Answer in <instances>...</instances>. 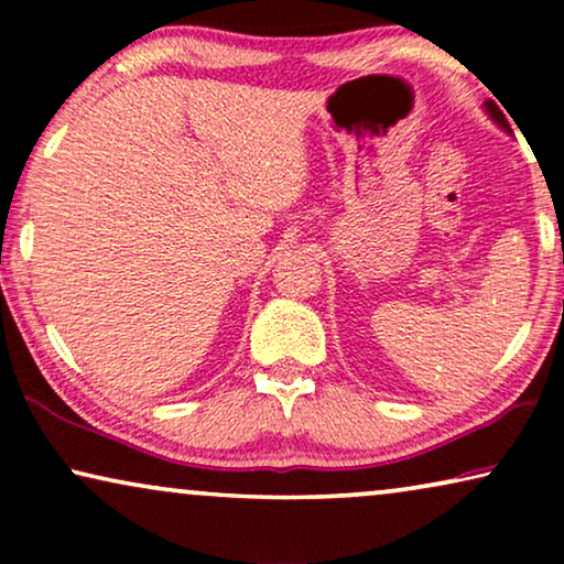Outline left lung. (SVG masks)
<instances>
[{"label": "left lung", "mask_w": 564, "mask_h": 564, "mask_svg": "<svg viewBox=\"0 0 564 564\" xmlns=\"http://www.w3.org/2000/svg\"><path fill=\"white\" fill-rule=\"evenodd\" d=\"M485 110H488V115H490V118H492V120H496V122H498V126L506 130V133H513V130H511V126H508L506 115H503V112H500V107H498L496 102H492V99H488V102H485Z\"/></svg>", "instance_id": "left-lung-1"}]
</instances>
